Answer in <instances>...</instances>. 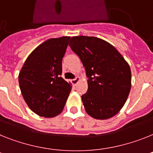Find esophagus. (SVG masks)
Masks as SVG:
<instances>
[{"instance_id": "esophagus-1", "label": "esophagus", "mask_w": 153, "mask_h": 153, "mask_svg": "<svg viewBox=\"0 0 153 153\" xmlns=\"http://www.w3.org/2000/svg\"><path fill=\"white\" fill-rule=\"evenodd\" d=\"M79 80H80V78L79 77H76V78H74V79L71 80V82H72L73 85H76L77 83L79 82Z\"/></svg>"}]
</instances>
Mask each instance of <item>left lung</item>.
Here are the masks:
<instances>
[{
    "mask_svg": "<svg viewBox=\"0 0 153 153\" xmlns=\"http://www.w3.org/2000/svg\"><path fill=\"white\" fill-rule=\"evenodd\" d=\"M68 45L80 58L88 78V91L82 96L87 114L99 120L116 115L131 86L128 63L114 46L97 37H71Z\"/></svg>",
    "mask_w": 153,
    "mask_h": 153,
    "instance_id": "8db88e82",
    "label": "left lung"
}]
</instances>
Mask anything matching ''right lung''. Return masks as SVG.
<instances>
[{
    "instance_id": "1",
    "label": "right lung",
    "mask_w": 153,
    "mask_h": 153,
    "mask_svg": "<svg viewBox=\"0 0 153 153\" xmlns=\"http://www.w3.org/2000/svg\"><path fill=\"white\" fill-rule=\"evenodd\" d=\"M69 36L53 38L31 53L19 75L23 98L35 114L53 117L62 112L71 85L61 77Z\"/></svg>"
}]
</instances>
